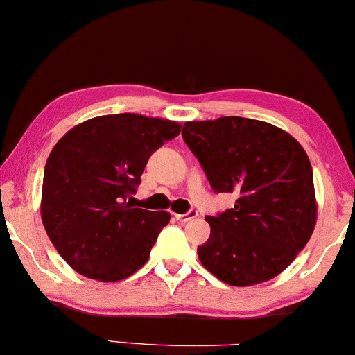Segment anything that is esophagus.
Masks as SVG:
<instances>
[{
  "mask_svg": "<svg viewBox=\"0 0 355 355\" xmlns=\"http://www.w3.org/2000/svg\"><path fill=\"white\" fill-rule=\"evenodd\" d=\"M197 215H198V211L191 209V210L187 211V214H177V215H175V218H177L178 222L185 223V222H190V220H193L195 217H197Z\"/></svg>",
  "mask_w": 355,
  "mask_h": 355,
  "instance_id": "34e87169",
  "label": "esophagus"
}]
</instances>
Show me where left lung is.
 Masks as SVG:
<instances>
[{"mask_svg": "<svg viewBox=\"0 0 355 355\" xmlns=\"http://www.w3.org/2000/svg\"><path fill=\"white\" fill-rule=\"evenodd\" d=\"M182 137L211 190L237 195L234 209L207 217L210 237L197 248L202 266L237 287L274 279L315 225L307 153L284 130L242 116L187 121Z\"/></svg>", "mask_w": 355, "mask_h": 355, "instance_id": "8db88e82", "label": "left lung"}]
</instances>
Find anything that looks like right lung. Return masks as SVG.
<instances>
[{"mask_svg": "<svg viewBox=\"0 0 355 355\" xmlns=\"http://www.w3.org/2000/svg\"><path fill=\"white\" fill-rule=\"evenodd\" d=\"M175 121L135 113L96 116L71 128L44 165L42 218L76 272L116 282L144 267L170 214L133 209L148 158L178 137Z\"/></svg>", "mask_w": 355, "mask_h": 355, "instance_id": "obj_1", "label": "right lung"}]
</instances>
